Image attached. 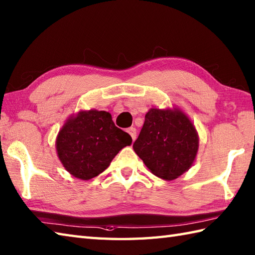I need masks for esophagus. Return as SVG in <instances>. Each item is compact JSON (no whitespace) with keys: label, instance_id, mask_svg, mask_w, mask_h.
I'll return each instance as SVG.
<instances>
[{"label":"esophagus","instance_id":"34e87169","mask_svg":"<svg viewBox=\"0 0 255 255\" xmlns=\"http://www.w3.org/2000/svg\"><path fill=\"white\" fill-rule=\"evenodd\" d=\"M127 132L130 134V137L132 138V140L134 141V140H136V138H137V130H136V128L134 127H130V128H128L127 129Z\"/></svg>","mask_w":255,"mask_h":255}]
</instances>
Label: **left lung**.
Listing matches in <instances>:
<instances>
[{"mask_svg":"<svg viewBox=\"0 0 255 255\" xmlns=\"http://www.w3.org/2000/svg\"><path fill=\"white\" fill-rule=\"evenodd\" d=\"M198 142L196 129L181 110L151 108L132 147L154 175L172 181L192 166Z\"/></svg>","mask_w":255,"mask_h":255,"instance_id":"8db88e82","label":"left lung"}]
</instances>
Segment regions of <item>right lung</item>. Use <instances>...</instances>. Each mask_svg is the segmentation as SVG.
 I'll list each match as a JSON object with an SVG mask.
<instances>
[{"mask_svg":"<svg viewBox=\"0 0 255 255\" xmlns=\"http://www.w3.org/2000/svg\"><path fill=\"white\" fill-rule=\"evenodd\" d=\"M131 141L127 132L115 126L110 113L91 110L68 118L58 133L56 149L70 174L86 181L105 171Z\"/></svg>","mask_w":255,"mask_h":255,"instance_id":"1","label":"right lung"}]
</instances>
